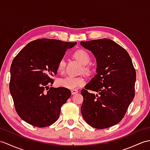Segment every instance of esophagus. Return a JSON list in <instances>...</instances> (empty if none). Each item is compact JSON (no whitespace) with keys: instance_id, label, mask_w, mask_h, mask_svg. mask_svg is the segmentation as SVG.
<instances>
[{"instance_id":"1","label":"esophagus","mask_w":150,"mask_h":150,"mask_svg":"<svg viewBox=\"0 0 150 150\" xmlns=\"http://www.w3.org/2000/svg\"><path fill=\"white\" fill-rule=\"evenodd\" d=\"M71 92L72 95H75V94L78 93L79 91H78V90H76V89H72L71 91Z\"/></svg>"}]
</instances>
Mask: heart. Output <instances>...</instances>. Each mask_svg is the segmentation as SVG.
Segmentation results:
<instances>
[{
    "label": "heart",
    "instance_id": "b5f03b06",
    "mask_svg": "<svg viewBox=\"0 0 150 150\" xmlns=\"http://www.w3.org/2000/svg\"><path fill=\"white\" fill-rule=\"evenodd\" d=\"M74 57L79 61L83 66V69L85 73H89L90 68L87 64H88L91 61V56L88 52L84 50H78L74 52L73 55ZM66 63L63 59L59 61L57 65V70L60 74H62L65 70ZM85 81L83 78L75 77V76H67L63 79H60L57 81V85L62 88L69 89H75L83 85Z\"/></svg>",
    "mask_w": 150,
    "mask_h": 150
}]
</instances>
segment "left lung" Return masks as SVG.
Here are the masks:
<instances>
[{"instance_id":"left-lung-1","label":"left lung","mask_w":150,"mask_h":150,"mask_svg":"<svg viewBox=\"0 0 150 150\" xmlns=\"http://www.w3.org/2000/svg\"><path fill=\"white\" fill-rule=\"evenodd\" d=\"M81 45L92 52L97 62V74L81 90L82 115L94 128L110 127L123 119L134 98L135 69L127 50L112 40L82 41Z\"/></svg>"}]
</instances>
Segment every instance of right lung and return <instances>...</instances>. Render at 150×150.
Instances as JSON below:
<instances>
[{
    "label": "right lung",
    "instance_id": "right-lung-1",
    "mask_svg": "<svg viewBox=\"0 0 150 150\" xmlns=\"http://www.w3.org/2000/svg\"><path fill=\"white\" fill-rule=\"evenodd\" d=\"M76 42L39 39L28 43L16 55L10 68L9 90L15 110L25 122L37 127L56 121L70 90L52 86L58 62Z\"/></svg>",
    "mask_w": 150,
    "mask_h": 150
}]
</instances>
